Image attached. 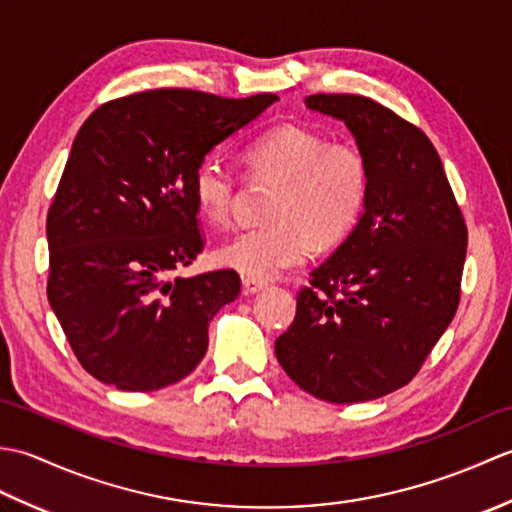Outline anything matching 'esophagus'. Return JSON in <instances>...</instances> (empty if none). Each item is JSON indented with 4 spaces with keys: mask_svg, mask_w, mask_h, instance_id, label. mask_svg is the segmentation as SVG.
<instances>
[{
    "mask_svg": "<svg viewBox=\"0 0 512 512\" xmlns=\"http://www.w3.org/2000/svg\"><path fill=\"white\" fill-rule=\"evenodd\" d=\"M242 286L246 295H257V292H262L266 288L264 281L253 279V277H242Z\"/></svg>",
    "mask_w": 512,
    "mask_h": 512,
    "instance_id": "1",
    "label": "esophagus"
}]
</instances>
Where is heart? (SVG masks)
Segmentation results:
<instances>
[{
	"label": "heart",
	"mask_w": 512,
	"mask_h": 512,
	"mask_svg": "<svg viewBox=\"0 0 512 512\" xmlns=\"http://www.w3.org/2000/svg\"><path fill=\"white\" fill-rule=\"evenodd\" d=\"M255 176L279 180L268 204V224L246 228L215 250V262L253 279H273L306 264L319 248L339 246L361 220L369 195V169L352 147L330 145L303 125H277L246 145ZM235 173L222 156H204L193 169L191 191L206 222H228Z\"/></svg>",
	"instance_id": "b5f03b06"
}]
</instances>
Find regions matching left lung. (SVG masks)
<instances>
[{"label": "left lung", "instance_id": "obj_1", "mask_svg": "<svg viewBox=\"0 0 512 512\" xmlns=\"http://www.w3.org/2000/svg\"><path fill=\"white\" fill-rule=\"evenodd\" d=\"M306 107L350 129L369 195L354 231L301 288L275 354L303 391L347 405L418 374L458 310L469 235L438 151L416 125L356 94H312Z\"/></svg>", "mask_w": 512, "mask_h": 512}]
</instances>
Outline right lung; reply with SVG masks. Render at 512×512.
<instances>
[{"label": "right lung", "instance_id": "right-lung-1", "mask_svg": "<svg viewBox=\"0 0 512 512\" xmlns=\"http://www.w3.org/2000/svg\"><path fill=\"white\" fill-rule=\"evenodd\" d=\"M275 94L149 90L101 105L76 134L48 211V301L85 372L123 391L189 376L235 270L176 277L204 248L191 178Z\"/></svg>", "mask_w": 512, "mask_h": 512}]
</instances>
